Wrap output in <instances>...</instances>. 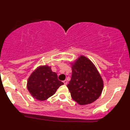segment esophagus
Instances as JSON below:
<instances>
[{
  "mask_svg": "<svg viewBox=\"0 0 130 130\" xmlns=\"http://www.w3.org/2000/svg\"><path fill=\"white\" fill-rule=\"evenodd\" d=\"M63 84H65V85H67V83H68V82H67V80H64V81H63Z\"/></svg>",
  "mask_w": 130,
  "mask_h": 130,
  "instance_id": "obj_1",
  "label": "esophagus"
}]
</instances>
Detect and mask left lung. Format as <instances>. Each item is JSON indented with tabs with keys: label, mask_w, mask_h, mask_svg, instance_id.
Here are the masks:
<instances>
[{
	"label": "left lung",
	"mask_w": 130,
	"mask_h": 130,
	"mask_svg": "<svg viewBox=\"0 0 130 130\" xmlns=\"http://www.w3.org/2000/svg\"><path fill=\"white\" fill-rule=\"evenodd\" d=\"M72 76L67 85L71 97L81 105L96 101L104 88V81L92 61L81 55L72 62Z\"/></svg>",
	"instance_id": "8db88e82"
}]
</instances>
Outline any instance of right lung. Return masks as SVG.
<instances>
[{
  "instance_id": "right-lung-1",
  "label": "right lung",
  "mask_w": 130,
  "mask_h": 130,
  "mask_svg": "<svg viewBox=\"0 0 130 130\" xmlns=\"http://www.w3.org/2000/svg\"><path fill=\"white\" fill-rule=\"evenodd\" d=\"M63 83L58 79L56 72H52L51 67L41 65L33 71L27 81V88L33 97L44 101L55 94Z\"/></svg>"
}]
</instances>
